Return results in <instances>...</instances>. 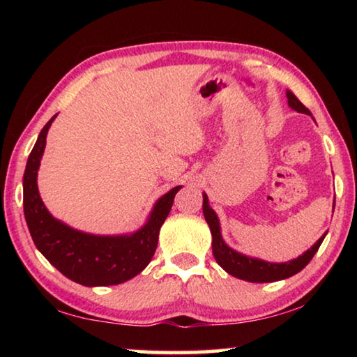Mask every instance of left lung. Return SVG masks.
<instances>
[{
	"instance_id": "1",
	"label": "left lung",
	"mask_w": 357,
	"mask_h": 357,
	"mask_svg": "<svg viewBox=\"0 0 357 357\" xmlns=\"http://www.w3.org/2000/svg\"><path fill=\"white\" fill-rule=\"evenodd\" d=\"M287 98H288V105L291 107L293 110L310 114L309 108H305L304 104H301V100L296 98L291 91H287ZM203 214L211 228V234H213V253H214L215 261L219 263L228 274H231L233 277H238V279L245 280V282H255V283L275 282V280L288 279V277L298 274L299 271L304 269L305 266L310 263V259L313 258V255H315L326 236V234H323V236L317 241V244H313L312 249L307 250L304 255H301L296 259H291V261L269 263V261H263V259L245 257L243 253H238L236 250L229 249V247L223 243L219 219H217L214 211L209 208L206 195H203Z\"/></svg>"
}]
</instances>
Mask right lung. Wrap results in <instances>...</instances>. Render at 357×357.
Instances as JSON below:
<instances>
[{
  "mask_svg": "<svg viewBox=\"0 0 357 357\" xmlns=\"http://www.w3.org/2000/svg\"><path fill=\"white\" fill-rule=\"evenodd\" d=\"M56 116V114H55ZM53 116L40 130L23 174V211L36 247L59 273L84 287L118 285L140 274L154 257L162 223L181 185L155 203L146 225L129 236H94L53 219L38 190V170Z\"/></svg>",
  "mask_w": 357,
  "mask_h": 357,
  "instance_id": "obj_1",
  "label": "right lung"
}]
</instances>
